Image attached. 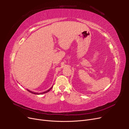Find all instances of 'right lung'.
Segmentation results:
<instances>
[{
	"label": "right lung",
	"instance_id": "right-lung-1",
	"mask_svg": "<svg viewBox=\"0 0 129 129\" xmlns=\"http://www.w3.org/2000/svg\"><path fill=\"white\" fill-rule=\"evenodd\" d=\"M53 86H52L51 88H50V89H49L48 90H47V91H44V92H40V93H39V92H33V91H30V90H29L27 89V90L28 91V92H30V93H33V94H36V95H40V94H43V93H47V92L49 91L50 90V89H51L53 88Z\"/></svg>",
	"mask_w": 129,
	"mask_h": 129
}]
</instances>
